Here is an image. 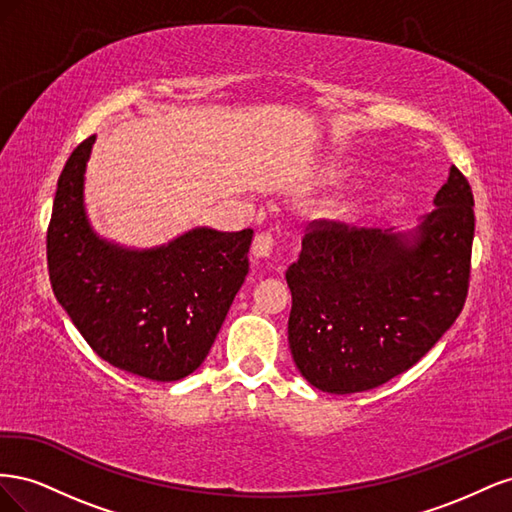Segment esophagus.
Masks as SVG:
<instances>
[{
  "instance_id": "esophagus-1",
  "label": "esophagus",
  "mask_w": 512,
  "mask_h": 512,
  "mask_svg": "<svg viewBox=\"0 0 512 512\" xmlns=\"http://www.w3.org/2000/svg\"><path fill=\"white\" fill-rule=\"evenodd\" d=\"M275 250V237L271 232H258L254 243H252V252L256 258H269Z\"/></svg>"
}]
</instances>
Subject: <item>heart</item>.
I'll list each match as a JSON object with an SVG mask.
<instances>
[{
    "label": "heart",
    "mask_w": 512,
    "mask_h": 512,
    "mask_svg": "<svg viewBox=\"0 0 512 512\" xmlns=\"http://www.w3.org/2000/svg\"><path fill=\"white\" fill-rule=\"evenodd\" d=\"M331 175H333V177H335V179H342V177H344V175H346V168H335V170H333V173H331Z\"/></svg>",
    "instance_id": "obj_1"
}]
</instances>
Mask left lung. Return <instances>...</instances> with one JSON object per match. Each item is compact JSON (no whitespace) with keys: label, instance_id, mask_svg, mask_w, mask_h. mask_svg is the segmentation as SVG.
I'll return each instance as SVG.
<instances>
[{"label":"left lung","instance_id":"left-lung-1","mask_svg":"<svg viewBox=\"0 0 512 512\" xmlns=\"http://www.w3.org/2000/svg\"><path fill=\"white\" fill-rule=\"evenodd\" d=\"M412 235L337 220L307 226L292 292L288 344L324 393L376 389L404 374L451 329L468 297L474 196L457 166Z\"/></svg>","mask_w":512,"mask_h":512}]
</instances>
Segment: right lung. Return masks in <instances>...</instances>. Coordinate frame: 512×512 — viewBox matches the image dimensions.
Listing matches in <instances>:
<instances>
[{
  "label": "right lung",
  "instance_id": "add662e5",
  "mask_svg": "<svg viewBox=\"0 0 512 512\" xmlns=\"http://www.w3.org/2000/svg\"><path fill=\"white\" fill-rule=\"evenodd\" d=\"M94 138L72 151L57 181L46 232L53 292L100 359L147 380H181L220 333L250 269L254 230L194 228L145 252L102 241L83 207Z\"/></svg>",
  "mask_w": 512,
  "mask_h": 512
}]
</instances>
